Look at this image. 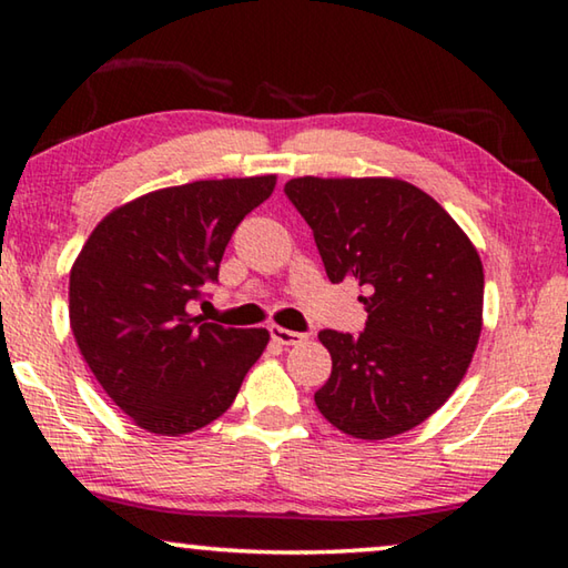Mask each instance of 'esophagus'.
Wrapping results in <instances>:
<instances>
[{
    "mask_svg": "<svg viewBox=\"0 0 568 568\" xmlns=\"http://www.w3.org/2000/svg\"><path fill=\"white\" fill-rule=\"evenodd\" d=\"M271 338L277 343V345H301L305 341L303 333H295V331H287V328H281V325H271Z\"/></svg>",
    "mask_w": 568,
    "mask_h": 568,
    "instance_id": "obj_1",
    "label": "esophagus"
}]
</instances>
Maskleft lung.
<instances>
[{
    "instance_id": "left-lung-1",
    "label": "left lung",
    "mask_w": 568,
    "mask_h": 568,
    "mask_svg": "<svg viewBox=\"0 0 568 568\" xmlns=\"http://www.w3.org/2000/svg\"><path fill=\"white\" fill-rule=\"evenodd\" d=\"M331 283L355 277L361 335L321 331L333 371L315 406L335 428L383 440L416 428L464 381L484 325V265L428 192L398 178H295Z\"/></svg>"
}]
</instances>
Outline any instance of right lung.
I'll return each mask as SVG.
<instances>
[{
	"instance_id": "obj_1",
	"label": "right lung",
	"mask_w": 568,
	"mask_h": 568,
	"mask_svg": "<svg viewBox=\"0 0 568 568\" xmlns=\"http://www.w3.org/2000/svg\"><path fill=\"white\" fill-rule=\"evenodd\" d=\"M275 175L197 180L114 207L70 271V325L84 363L134 426L185 436L233 406L265 328H223L187 313Z\"/></svg>"
}]
</instances>
